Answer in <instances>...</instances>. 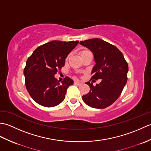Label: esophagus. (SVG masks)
<instances>
[{
  "instance_id": "obj_1",
  "label": "esophagus",
  "mask_w": 151,
  "mask_h": 151,
  "mask_svg": "<svg viewBox=\"0 0 151 151\" xmlns=\"http://www.w3.org/2000/svg\"><path fill=\"white\" fill-rule=\"evenodd\" d=\"M74 84H76V85H81V83L79 81H76L74 82Z\"/></svg>"
}]
</instances>
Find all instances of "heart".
Returning a JSON list of instances; mask_svg holds the SVG:
<instances>
[{"label": "heart", "instance_id": "heart-1", "mask_svg": "<svg viewBox=\"0 0 151 151\" xmlns=\"http://www.w3.org/2000/svg\"><path fill=\"white\" fill-rule=\"evenodd\" d=\"M89 52H91L90 51H89V50H88V49H84V50H81V51H80L79 54H80V56H81H81H82L83 55H84V54H87V53H89ZM69 58V55H68V56H67L66 57L65 62H67V60H68Z\"/></svg>", "mask_w": 151, "mask_h": 151}]
</instances>
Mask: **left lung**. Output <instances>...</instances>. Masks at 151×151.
I'll return each instance as SVG.
<instances>
[{"label":"left lung","instance_id":"left-lung-1","mask_svg":"<svg viewBox=\"0 0 151 151\" xmlns=\"http://www.w3.org/2000/svg\"><path fill=\"white\" fill-rule=\"evenodd\" d=\"M80 44L88 48L94 55L96 64L91 80H101L96 86L86 82L90 89L88 94L82 96L83 101L92 108H107L119 98L126 84L128 63L116 47L101 39L81 41Z\"/></svg>","mask_w":151,"mask_h":151}]
</instances>
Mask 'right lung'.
I'll return each instance as SVG.
<instances>
[{
	"label": "right lung",
	"mask_w": 151,
	"mask_h": 151,
	"mask_svg": "<svg viewBox=\"0 0 151 151\" xmlns=\"http://www.w3.org/2000/svg\"><path fill=\"white\" fill-rule=\"evenodd\" d=\"M78 41H52L38 47L28 58L24 69L25 85L33 100L45 107H54L65 99L73 81L65 76L61 84L54 77L65 65L67 56Z\"/></svg>",
	"instance_id": "right-lung-1"
}]
</instances>
